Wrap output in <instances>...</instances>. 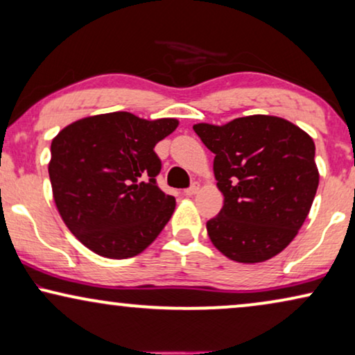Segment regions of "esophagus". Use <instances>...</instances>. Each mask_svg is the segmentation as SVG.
Here are the masks:
<instances>
[{"label": "esophagus", "mask_w": 355, "mask_h": 355, "mask_svg": "<svg viewBox=\"0 0 355 355\" xmlns=\"http://www.w3.org/2000/svg\"><path fill=\"white\" fill-rule=\"evenodd\" d=\"M198 191H200V184H198V182H193L191 187H189V189H186V191H184V193H186V196L191 197V196H196V193H197Z\"/></svg>", "instance_id": "1"}]
</instances>
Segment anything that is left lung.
Instances as JSON below:
<instances>
[{"label":"left lung","mask_w":355,"mask_h":355,"mask_svg":"<svg viewBox=\"0 0 355 355\" xmlns=\"http://www.w3.org/2000/svg\"><path fill=\"white\" fill-rule=\"evenodd\" d=\"M193 130L215 153L225 205L207 223L210 241L239 263L278 255L297 236L318 187L312 137L278 116L254 114Z\"/></svg>","instance_id":"8db88e82"}]
</instances>
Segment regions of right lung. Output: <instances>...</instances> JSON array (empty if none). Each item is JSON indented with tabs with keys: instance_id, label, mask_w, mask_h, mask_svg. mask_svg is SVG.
<instances>
[{
	"instance_id": "right-lung-1",
	"label": "right lung",
	"mask_w": 355,
	"mask_h": 355,
	"mask_svg": "<svg viewBox=\"0 0 355 355\" xmlns=\"http://www.w3.org/2000/svg\"><path fill=\"white\" fill-rule=\"evenodd\" d=\"M178 124L174 118L147 121L116 111L76 121L53 139V198L87 249L129 259L163 231L176 200L158 187L162 162L153 148Z\"/></svg>"
}]
</instances>
